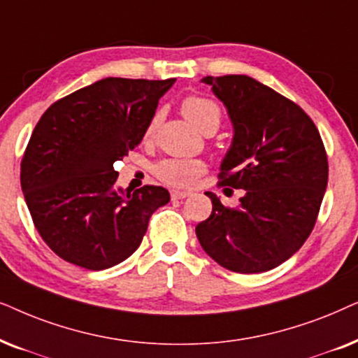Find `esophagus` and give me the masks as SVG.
Wrapping results in <instances>:
<instances>
[{"label":"esophagus","mask_w":358,"mask_h":358,"mask_svg":"<svg viewBox=\"0 0 358 358\" xmlns=\"http://www.w3.org/2000/svg\"><path fill=\"white\" fill-rule=\"evenodd\" d=\"M170 194H171V199H183L189 196L188 192H178V189H171Z\"/></svg>","instance_id":"1"}]
</instances>
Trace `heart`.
I'll return each instance as SVG.
<instances>
[{
  "label": "heart",
  "mask_w": 358,
  "mask_h": 358,
  "mask_svg": "<svg viewBox=\"0 0 358 358\" xmlns=\"http://www.w3.org/2000/svg\"><path fill=\"white\" fill-rule=\"evenodd\" d=\"M182 113L201 132L208 127L217 129L219 121H221V113H219L217 104L203 96L185 98L182 103ZM157 121H159V116H155L150 121L145 131L147 137L154 134ZM204 171H206V165L196 159H169L162 160L160 164L155 165V175L159 176L162 182L178 188L192 187L198 180V176H201Z\"/></svg>",
  "instance_id": "obj_1"
}]
</instances>
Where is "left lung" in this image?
<instances>
[{
    "instance_id": "left-lung-1",
    "label": "left lung",
    "mask_w": 358,
    "mask_h": 358,
    "mask_svg": "<svg viewBox=\"0 0 358 358\" xmlns=\"http://www.w3.org/2000/svg\"><path fill=\"white\" fill-rule=\"evenodd\" d=\"M222 101L234 136L221 162V185L244 189L239 206L216 194L196 226L203 250L224 268L262 273L287 262L311 234L327 188V155L311 117L247 75L204 76Z\"/></svg>"
}]
</instances>
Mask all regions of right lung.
<instances>
[{
  "label": "right lung",
  "mask_w": 358,
  "mask_h": 358,
  "mask_svg": "<svg viewBox=\"0 0 358 358\" xmlns=\"http://www.w3.org/2000/svg\"><path fill=\"white\" fill-rule=\"evenodd\" d=\"M170 80L103 78L59 99L34 127L21 188L34 226L62 259L87 270L121 264L170 201L162 187H116L114 162L141 144Z\"/></svg>",
  "instance_id": "1"
}]
</instances>
